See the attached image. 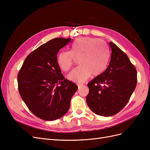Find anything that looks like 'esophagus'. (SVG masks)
<instances>
[{
  "label": "esophagus",
  "mask_w": 150,
  "mask_h": 150,
  "mask_svg": "<svg viewBox=\"0 0 150 150\" xmlns=\"http://www.w3.org/2000/svg\"><path fill=\"white\" fill-rule=\"evenodd\" d=\"M78 89H81V88H82L83 86V84H78Z\"/></svg>",
  "instance_id": "34e87169"
}]
</instances>
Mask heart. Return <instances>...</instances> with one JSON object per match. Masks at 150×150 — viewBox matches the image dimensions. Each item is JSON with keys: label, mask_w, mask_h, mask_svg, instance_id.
<instances>
[{"label": "heart", "mask_w": 150, "mask_h": 150, "mask_svg": "<svg viewBox=\"0 0 150 150\" xmlns=\"http://www.w3.org/2000/svg\"><path fill=\"white\" fill-rule=\"evenodd\" d=\"M110 51L103 40L90 37L77 39L72 43L71 51H62L57 56V64L63 71H69L76 59L79 67L68 74L75 83H82L91 75L99 76L106 69L110 59Z\"/></svg>", "instance_id": "heart-1"}]
</instances>
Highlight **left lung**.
<instances>
[{"label":"left lung","instance_id":"left-lung-1","mask_svg":"<svg viewBox=\"0 0 150 150\" xmlns=\"http://www.w3.org/2000/svg\"><path fill=\"white\" fill-rule=\"evenodd\" d=\"M111 61L107 69L88 84L86 103L98 115L111 116L123 108L137 84V72L126 54L110 42Z\"/></svg>","mask_w":150,"mask_h":150}]
</instances>
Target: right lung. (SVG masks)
Segmentation results:
<instances>
[{
    "mask_svg": "<svg viewBox=\"0 0 150 150\" xmlns=\"http://www.w3.org/2000/svg\"><path fill=\"white\" fill-rule=\"evenodd\" d=\"M71 40L57 38L41 45L26 57L17 75L22 100L40 119L53 121L64 116L78 89L65 79L57 64V52Z\"/></svg>",
    "mask_w": 150,
    "mask_h": 150,
    "instance_id": "add662e5",
    "label": "right lung"
}]
</instances>
